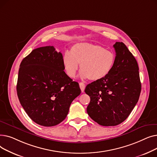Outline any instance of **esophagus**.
I'll return each instance as SVG.
<instances>
[{
    "label": "esophagus",
    "instance_id": "34e87169",
    "mask_svg": "<svg viewBox=\"0 0 157 157\" xmlns=\"http://www.w3.org/2000/svg\"><path fill=\"white\" fill-rule=\"evenodd\" d=\"M79 86H80L81 92H83L84 90H85V84L84 83H82V82H80V83H79Z\"/></svg>",
    "mask_w": 157,
    "mask_h": 157
}]
</instances>
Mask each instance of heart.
I'll return each mask as SVG.
<instances>
[{
	"instance_id": "heart-1",
	"label": "heart",
	"mask_w": 157,
	"mask_h": 157,
	"mask_svg": "<svg viewBox=\"0 0 157 157\" xmlns=\"http://www.w3.org/2000/svg\"><path fill=\"white\" fill-rule=\"evenodd\" d=\"M115 60L113 52L101 46L85 43L74 44L70 53L66 52L63 57L65 70L70 78L76 76L79 64L81 76L92 81L101 80L108 76Z\"/></svg>"
}]
</instances>
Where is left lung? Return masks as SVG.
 Instances as JSON below:
<instances>
[{"label":"left lung","mask_w":157,"mask_h":157,"mask_svg":"<svg viewBox=\"0 0 157 157\" xmlns=\"http://www.w3.org/2000/svg\"><path fill=\"white\" fill-rule=\"evenodd\" d=\"M116 60L111 72L102 79L88 84L89 117L102 126H116L125 121L138 102L141 91L137 62L122 42L113 45Z\"/></svg>","instance_id":"1"}]
</instances>
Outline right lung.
<instances>
[{"label":"right lung","mask_w":157,"mask_h":157,"mask_svg":"<svg viewBox=\"0 0 157 157\" xmlns=\"http://www.w3.org/2000/svg\"><path fill=\"white\" fill-rule=\"evenodd\" d=\"M64 69L62 54L51 46L34 49L20 63L16 85L19 101L31 120L40 125L59 124L81 94L78 82Z\"/></svg>","instance_id":"right-lung-1"}]
</instances>
